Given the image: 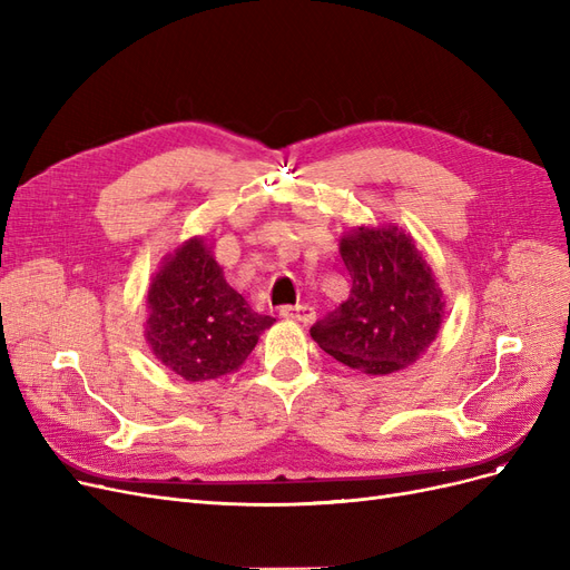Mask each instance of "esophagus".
<instances>
[{
	"instance_id": "1",
	"label": "esophagus",
	"mask_w": 570,
	"mask_h": 570,
	"mask_svg": "<svg viewBox=\"0 0 570 570\" xmlns=\"http://www.w3.org/2000/svg\"><path fill=\"white\" fill-rule=\"evenodd\" d=\"M279 315L286 317V320H296V322H303V324H312L315 322V307L303 303V305H284L279 309Z\"/></svg>"
}]
</instances>
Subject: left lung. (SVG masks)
Listing matches in <instances>:
<instances>
[{
    "instance_id": "8db88e82",
    "label": "left lung",
    "mask_w": 570,
    "mask_h": 570,
    "mask_svg": "<svg viewBox=\"0 0 570 570\" xmlns=\"http://www.w3.org/2000/svg\"><path fill=\"white\" fill-rule=\"evenodd\" d=\"M353 288L309 336L324 353L372 376L416 362L435 341L445 301L412 236L395 225L357 227L341 238Z\"/></svg>"
}]
</instances>
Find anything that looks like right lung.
Segmentation results:
<instances>
[{
  "label": "right lung",
  "instance_id": "obj_1",
  "mask_svg": "<svg viewBox=\"0 0 570 570\" xmlns=\"http://www.w3.org/2000/svg\"><path fill=\"white\" fill-rule=\"evenodd\" d=\"M146 343L170 372L187 381H210L246 362L274 317L250 309L194 236L163 261L146 296Z\"/></svg>",
  "mask_w": 570,
  "mask_h": 570
}]
</instances>
